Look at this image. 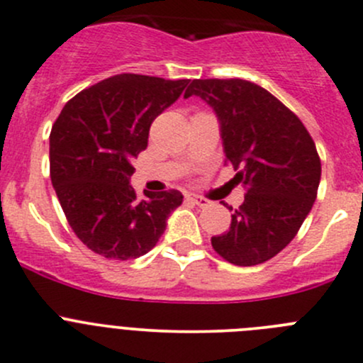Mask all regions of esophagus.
<instances>
[{
	"instance_id": "1",
	"label": "esophagus",
	"mask_w": 363,
	"mask_h": 363,
	"mask_svg": "<svg viewBox=\"0 0 363 363\" xmlns=\"http://www.w3.org/2000/svg\"><path fill=\"white\" fill-rule=\"evenodd\" d=\"M186 198H188L189 201H193L194 205H198V207H205V205L208 203V200H205L203 196H198V194H186Z\"/></svg>"
}]
</instances>
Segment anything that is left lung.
Here are the masks:
<instances>
[{
  "mask_svg": "<svg viewBox=\"0 0 363 363\" xmlns=\"http://www.w3.org/2000/svg\"><path fill=\"white\" fill-rule=\"evenodd\" d=\"M203 99L216 113L228 162L245 188L230 231L212 247L236 266L269 261L292 242L310 213L322 165L299 118L268 90L245 79H193L184 97Z\"/></svg>",
  "mask_w": 363,
  "mask_h": 363,
  "instance_id": "left-lung-1",
  "label": "left lung"
}]
</instances>
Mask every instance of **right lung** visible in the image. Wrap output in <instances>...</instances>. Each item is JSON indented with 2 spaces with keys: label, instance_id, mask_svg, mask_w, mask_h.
Here are the masks:
<instances>
[{
  "label": "right lung",
  "instance_id": "obj_1",
  "mask_svg": "<svg viewBox=\"0 0 363 363\" xmlns=\"http://www.w3.org/2000/svg\"><path fill=\"white\" fill-rule=\"evenodd\" d=\"M189 79L118 74L79 91L53 123L50 179L67 223L95 254L128 261L147 254L182 203L177 189L137 198L132 162L150 127Z\"/></svg>",
  "mask_w": 363,
  "mask_h": 363
}]
</instances>
